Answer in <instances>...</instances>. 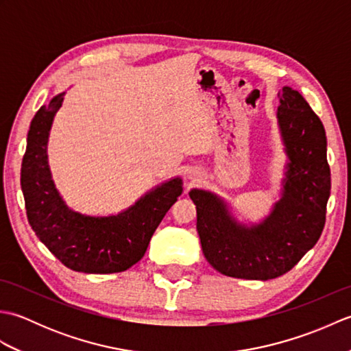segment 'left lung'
Masks as SVG:
<instances>
[{
  "mask_svg": "<svg viewBox=\"0 0 351 351\" xmlns=\"http://www.w3.org/2000/svg\"><path fill=\"white\" fill-rule=\"evenodd\" d=\"M278 122L288 164L282 197L259 225L245 226L220 197L191 190L204 255L229 278L268 280L288 273L314 247L326 223L330 196L324 126L303 96L291 87L278 93Z\"/></svg>",
  "mask_w": 351,
  "mask_h": 351,
  "instance_id": "8db88e82",
  "label": "left lung"
}]
</instances>
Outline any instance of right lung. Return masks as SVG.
<instances>
[{
    "instance_id": "right-lung-1",
    "label": "right lung",
    "mask_w": 351,
    "mask_h": 351,
    "mask_svg": "<svg viewBox=\"0 0 351 351\" xmlns=\"http://www.w3.org/2000/svg\"><path fill=\"white\" fill-rule=\"evenodd\" d=\"M63 95L42 106L29 125L21 167V187L29 226L63 265L73 271L107 274L128 270L143 258L164 215L182 193L173 178L151 190L128 210L108 217L72 211L51 178L47 145Z\"/></svg>"
}]
</instances>
